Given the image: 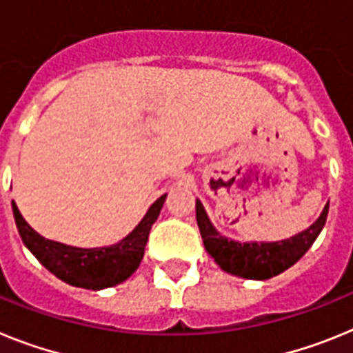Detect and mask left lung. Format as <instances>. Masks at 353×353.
Returning a JSON list of instances; mask_svg holds the SVG:
<instances>
[{"mask_svg":"<svg viewBox=\"0 0 353 353\" xmlns=\"http://www.w3.org/2000/svg\"><path fill=\"white\" fill-rule=\"evenodd\" d=\"M195 213H197L199 231H201L204 247L223 272L243 279L265 281V279L283 274L284 270L295 265L300 257L311 249V245L314 243L325 225V220L329 214V202L325 204L323 211L311 228L291 236L288 240L270 241V243L266 241L240 243V241L229 240L222 236L210 222L201 201L195 202Z\"/></svg>","mask_w":353,"mask_h":353,"instance_id":"8db88e82","label":"left lung"}]
</instances>
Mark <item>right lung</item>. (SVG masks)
Masks as SVG:
<instances>
[{"label":"right lung","mask_w":353,"mask_h":353,"mask_svg":"<svg viewBox=\"0 0 353 353\" xmlns=\"http://www.w3.org/2000/svg\"><path fill=\"white\" fill-rule=\"evenodd\" d=\"M167 194L149 208L140 223L119 243L99 249H79L41 236L23 219L15 202H12L14 219L21 240L30 252L63 283L85 290H103L124 283L134 274L143 259L149 231L163 208Z\"/></svg>","instance_id":"1"}]
</instances>
